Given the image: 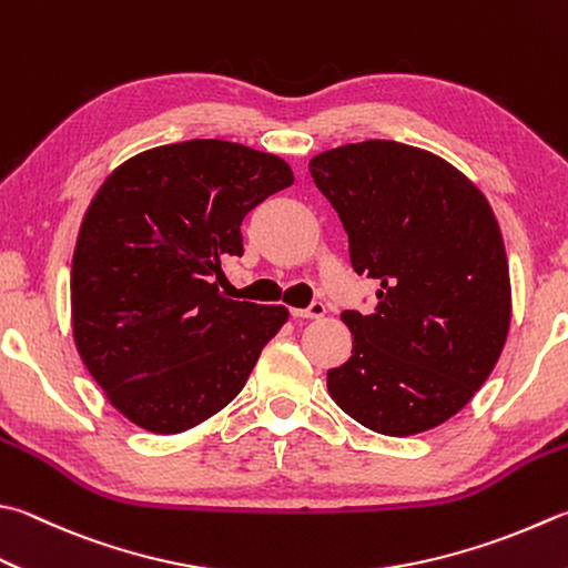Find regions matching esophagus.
Segmentation results:
<instances>
[{"label": "esophagus", "mask_w": 568, "mask_h": 568, "mask_svg": "<svg viewBox=\"0 0 568 568\" xmlns=\"http://www.w3.org/2000/svg\"><path fill=\"white\" fill-rule=\"evenodd\" d=\"M324 314H326V306L321 304V302L308 304L306 308H292V316L294 318H321Z\"/></svg>", "instance_id": "esophagus-1"}]
</instances>
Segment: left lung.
<instances>
[{
  "label": "left lung",
  "instance_id": "8db88e82",
  "mask_svg": "<svg viewBox=\"0 0 568 568\" xmlns=\"http://www.w3.org/2000/svg\"><path fill=\"white\" fill-rule=\"evenodd\" d=\"M308 173L344 224L353 272L381 286L368 314H341L353 351L328 371L331 398L381 435L450 420L509 331V264L489 202L447 160L395 141L334 148Z\"/></svg>",
  "mask_w": 568,
  "mask_h": 568
}]
</instances>
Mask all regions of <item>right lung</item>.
I'll list each match as a JSON object with an SVG mask.
<instances>
[{"label":"right lung","instance_id":"right-lung-1","mask_svg":"<svg viewBox=\"0 0 568 568\" xmlns=\"http://www.w3.org/2000/svg\"><path fill=\"white\" fill-rule=\"evenodd\" d=\"M292 183L272 153L185 141L125 160L95 192L71 264L73 341L128 420L183 433L244 388L288 312L217 282L244 254L242 220Z\"/></svg>","mask_w":568,"mask_h":568}]
</instances>
